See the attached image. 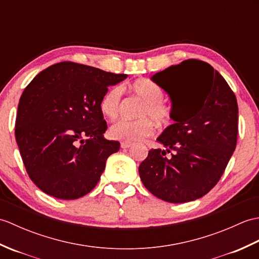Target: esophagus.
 <instances>
[{"instance_id": "obj_1", "label": "esophagus", "mask_w": 259, "mask_h": 259, "mask_svg": "<svg viewBox=\"0 0 259 259\" xmlns=\"http://www.w3.org/2000/svg\"><path fill=\"white\" fill-rule=\"evenodd\" d=\"M131 146H133L131 142H125V141L121 142V148H122V149H128V148H130Z\"/></svg>"}]
</instances>
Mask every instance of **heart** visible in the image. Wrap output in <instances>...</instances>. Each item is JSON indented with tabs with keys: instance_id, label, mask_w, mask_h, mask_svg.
<instances>
[{
	"instance_id": "obj_1",
	"label": "heart",
	"mask_w": 259,
	"mask_h": 259,
	"mask_svg": "<svg viewBox=\"0 0 259 259\" xmlns=\"http://www.w3.org/2000/svg\"><path fill=\"white\" fill-rule=\"evenodd\" d=\"M136 97L142 100L137 115L142 117L136 120L121 119L114 122L109 129V136L114 140L135 142L150 136L153 131V124L149 117L158 124L166 123L169 117V110L161 102L162 95L158 88L148 80H139L134 82L130 87ZM122 89L114 85L103 93L99 102V109L108 119L117 118L120 110Z\"/></svg>"
}]
</instances>
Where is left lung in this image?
<instances>
[{
  "label": "left lung",
  "instance_id": "obj_1",
  "mask_svg": "<svg viewBox=\"0 0 259 259\" xmlns=\"http://www.w3.org/2000/svg\"><path fill=\"white\" fill-rule=\"evenodd\" d=\"M151 80L171 99L175 123L157 139L164 149H151L140 163V179L164 201L196 200L217 185L236 148V96L217 70L196 59L171 65Z\"/></svg>",
  "mask_w": 259,
  "mask_h": 259
}]
</instances>
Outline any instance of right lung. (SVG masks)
<instances>
[{"label": "right lung", "instance_id": "add662e5", "mask_svg": "<svg viewBox=\"0 0 259 259\" xmlns=\"http://www.w3.org/2000/svg\"><path fill=\"white\" fill-rule=\"evenodd\" d=\"M126 74L70 61L53 64L22 93L15 139L31 180L59 199H78L95 188L110 155L120 148L107 140L99 102Z\"/></svg>", "mask_w": 259, "mask_h": 259}]
</instances>
